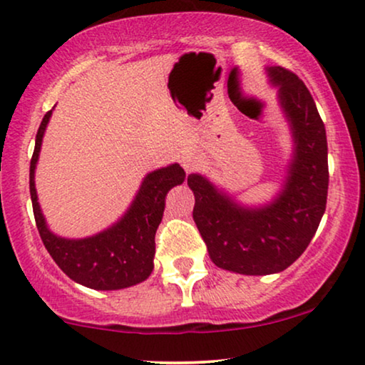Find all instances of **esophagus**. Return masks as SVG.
Wrapping results in <instances>:
<instances>
[{"mask_svg": "<svg viewBox=\"0 0 365 365\" xmlns=\"http://www.w3.org/2000/svg\"><path fill=\"white\" fill-rule=\"evenodd\" d=\"M181 163H182V166H184V169H186V171H192L194 168H196V158L194 156H182V159H181Z\"/></svg>", "mask_w": 365, "mask_h": 365, "instance_id": "esophagus-1", "label": "esophagus"}]
</instances>
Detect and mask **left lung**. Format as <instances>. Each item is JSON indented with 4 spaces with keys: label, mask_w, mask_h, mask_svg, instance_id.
Returning <instances> with one entry per match:
<instances>
[{
    "label": "left lung",
    "mask_w": 365,
    "mask_h": 365,
    "mask_svg": "<svg viewBox=\"0 0 365 365\" xmlns=\"http://www.w3.org/2000/svg\"><path fill=\"white\" fill-rule=\"evenodd\" d=\"M291 123L296 153L282 192L266 207L246 209L221 194L206 178L191 174L194 222L217 267L246 276L287 269L311 242L326 211L329 166L326 128L316 103L289 69H267Z\"/></svg>",
    "instance_id": "obj_1"
}]
</instances>
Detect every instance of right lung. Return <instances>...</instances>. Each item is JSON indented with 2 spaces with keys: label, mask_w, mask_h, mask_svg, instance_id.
<instances>
[{
  "label": "right lung",
  "mask_w": 365,
  "mask_h": 365,
  "mask_svg": "<svg viewBox=\"0 0 365 365\" xmlns=\"http://www.w3.org/2000/svg\"><path fill=\"white\" fill-rule=\"evenodd\" d=\"M49 116L51 111L44 114L39 124L29 164V194L44 247L69 279L86 287L116 291L143 282L153 272V257L156 252L154 236L163 219L166 194L171 187L182 184L186 173L179 164H171L148 174L121 221L96 236L78 241L54 236L44 222L34 187V168Z\"/></svg>",
  "instance_id": "right-lung-1"
}]
</instances>
